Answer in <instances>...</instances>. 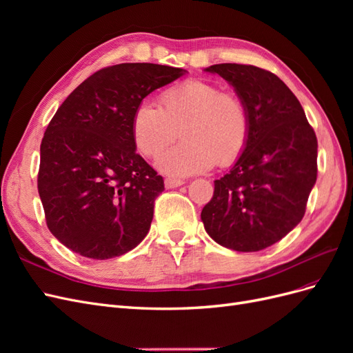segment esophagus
Wrapping results in <instances>:
<instances>
[{
  "instance_id": "34e87169",
  "label": "esophagus",
  "mask_w": 353,
  "mask_h": 353,
  "mask_svg": "<svg viewBox=\"0 0 353 353\" xmlns=\"http://www.w3.org/2000/svg\"><path fill=\"white\" fill-rule=\"evenodd\" d=\"M184 184L183 179H175V178H166L165 179V187L166 188H176Z\"/></svg>"
}]
</instances>
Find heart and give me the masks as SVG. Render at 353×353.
<instances>
[{
    "instance_id": "heart-1",
    "label": "heart",
    "mask_w": 353,
    "mask_h": 353,
    "mask_svg": "<svg viewBox=\"0 0 353 353\" xmlns=\"http://www.w3.org/2000/svg\"><path fill=\"white\" fill-rule=\"evenodd\" d=\"M176 130L183 143L159 159V168L169 175H194L239 159L249 140L250 116L237 95L208 81L188 79L163 91L160 108L144 100L132 116L135 147L147 157L162 153Z\"/></svg>"
}]
</instances>
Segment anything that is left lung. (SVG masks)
Segmentation results:
<instances>
[{"label":"left lung","instance_id":"8db88e82","mask_svg":"<svg viewBox=\"0 0 353 353\" xmlns=\"http://www.w3.org/2000/svg\"><path fill=\"white\" fill-rule=\"evenodd\" d=\"M218 73L250 116L249 140L230 172L215 181L201 210L206 232L223 248L259 252L302 221L316 181V135L303 108L276 74L252 65L221 63Z\"/></svg>","mask_w":353,"mask_h":353}]
</instances>
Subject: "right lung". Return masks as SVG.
Instances as JSON below:
<instances>
[{"label": "right lung", "mask_w": 353, "mask_h": 353, "mask_svg": "<svg viewBox=\"0 0 353 353\" xmlns=\"http://www.w3.org/2000/svg\"><path fill=\"white\" fill-rule=\"evenodd\" d=\"M187 70L122 63L74 88L41 143L38 193L47 227L68 249L110 259L150 230L163 178L135 152L132 116L148 94Z\"/></svg>", "instance_id": "1"}]
</instances>
